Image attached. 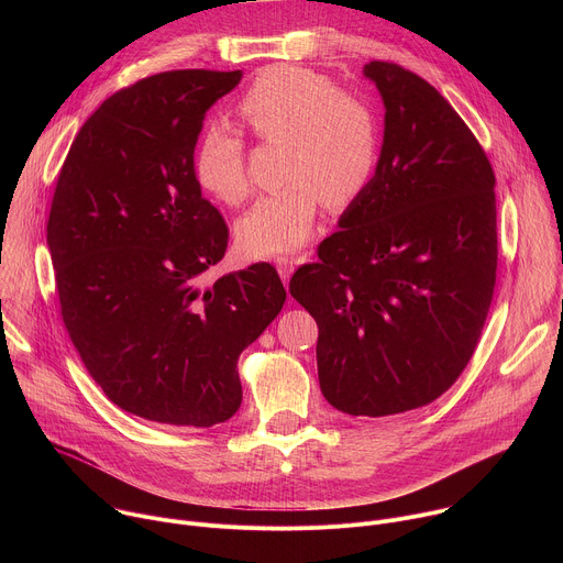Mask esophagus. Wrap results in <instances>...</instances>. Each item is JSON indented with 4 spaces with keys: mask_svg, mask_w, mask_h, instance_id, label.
Instances as JSON below:
<instances>
[{
    "mask_svg": "<svg viewBox=\"0 0 563 563\" xmlns=\"http://www.w3.org/2000/svg\"><path fill=\"white\" fill-rule=\"evenodd\" d=\"M274 263H276V269H278L280 278L287 283L291 278V274H294V267H296L298 258H294V256H278Z\"/></svg>",
    "mask_w": 563,
    "mask_h": 563,
    "instance_id": "obj_1",
    "label": "esophagus"
}]
</instances>
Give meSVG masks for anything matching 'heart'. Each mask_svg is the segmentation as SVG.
<instances>
[{"instance_id": "obj_1", "label": "heart", "mask_w": 563, "mask_h": 563, "mask_svg": "<svg viewBox=\"0 0 563 563\" xmlns=\"http://www.w3.org/2000/svg\"><path fill=\"white\" fill-rule=\"evenodd\" d=\"M235 115L261 142H283L285 185L238 222V243L252 256L302 247L323 200L334 211L347 209L376 174L380 126L372 104L323 73L269 66L238 98ZM194 174L213 198L240 205L252 191L245 140L222 124L207 126L194 151Z\"/></svg>"}]
</instances>
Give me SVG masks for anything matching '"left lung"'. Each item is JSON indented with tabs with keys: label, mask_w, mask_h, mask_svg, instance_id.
<instances>
[{
	"label": "left lung",
	"mask_w": 563,
	"mask_h": 563,
	"mask_svg": "<svg viewBox=\"0 0 563 563\" xmlns=\"http://www.w3.org/2000/svg\"><path fill=\"white\" fill-rule=\"evenodd\" d=\"M385 104L376 174L291 296L318 325V380L352 417L437 400L470 363L497 280L495 172L450 102L417 73L372 59Z\"/></svg>",
	"instance_id": "8db88e82"
}]
</instances>
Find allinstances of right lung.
<instances>
[{"label": "right lung", "instance_id": "obj_1", "mask_svg": "<svg viewBox=\"0 0 563 563\" xmlns=\"http://www.w3.org/2000/svg\"><path fill=\"white\" fill-rule=\"evenodd\" d=\"M240 79L185 68L120 89L75 135L51 202L46 243L79 358L118 408L163 426L235 415L238 356L287 298L269 263L202 285L229 229L202 198L194 151Z\"/></svg>", "mask_w": 563, "mask_h": 563}]
</instances>
